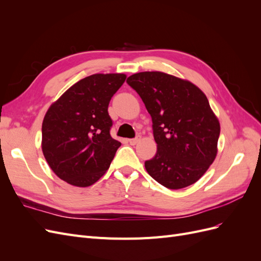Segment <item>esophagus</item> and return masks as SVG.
Masks as SVG:
<instances>
[{"mask_svg": "<svg viewBox=\"0 0 261 261\" xmlns=\"http://www.w3.org/2000/svg\"><path fill=\"white\" fill-rule=\"evenodd\" d=\"M140 140V136H138V137H136V138H132V139H128V143L130 144V145H136L138 141Z\"/></svg>", "mask_w": 261, "mask_h": 261, "instance_id": "1", "label": "esophagus"}]
</instances>
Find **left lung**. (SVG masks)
<instances>
[{
    "label": "left lung",
    "mask_w": 261,
    "mask_h": 261,
    "mask_svg": "<svg viewBox=\"0 0 261 261\" xmlns=\"http://www.w3.org/2000/svg\"><path fill=\"white\" fill-rule=\"evenodd\" d=\"M127 84L152 118L156 153L145 162L148 174L170 189L196 183L218 153L220 123L198 87L162 72H141Z\"/></svg>",
    "instance_id": "1"
}]
</instances>
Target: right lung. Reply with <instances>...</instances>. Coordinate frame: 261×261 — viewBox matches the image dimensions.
<instances>
[{
    "label": "right lung",
    "mask_w": 261,
    "mask_h": 261,
    "mask_svg": "<svg viewBox=\"0 0 261 261\" xmlns=\"http://www.w3.org/2000/svg\"><path fill=\"white\" fill-rule=\"evenodd\" d=\"M125 74H93L74 84L54 101L42 122V152L61 179L88 187L110 168L118 140L110 135L108 107Z\"/></svg>",
    "instance_id": "add662e5"
}]
</instances>
